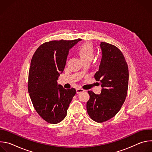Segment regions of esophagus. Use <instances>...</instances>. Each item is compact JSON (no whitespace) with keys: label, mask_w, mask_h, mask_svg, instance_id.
<instances>
[{"label":"esophagus","mask_w":152,"mask_h":152,"mask_svg":"<svg viewBox=\"0 0 152 152\" xmlns=\"http://www.w3.org/2000/svg\"><path fill=\"white\" fill-rule=\"evenodd\" d=\"M84 91H85V90H83V89H82V88H77V89H76V93H77V94H79V93H83V92H84Z\"/></svg>","instance_id":"obj_1"}]
</instances>
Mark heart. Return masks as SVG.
<instances>
[{"label":"heart","instance_id":"obj_1","mask_svg":"<svg viewBox=\"0 0 152 152\" xmlns=\"http://www.w3.org/2000/svg\"><path fill=\"white\" fill-rule=\"evenodd\" d=\"M77 53L83 62L91 61L94 56V48L91 42H85L77 49Z\"/></svg>","mask_w":152,"mask_h":152}]
</instances>
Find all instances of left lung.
Here are the masks:
<instances>
[{
    "label": "left lung",
    "mask_w": 152,
    "mask_h": 152,
    "mask_svg": "<svg viewBox=\"0 0 152 152\" xmlns=\"http://www.w3.org/2000/svg\"><path fill=\"white\" fill-rule=\"evenodd\" d=\"M102 58L94 75L102 87L100 94L88 91L86 111L96 122L103 123L114 117L120 110L127 94L129 70L121 50L115 46L101 42Z\"/></svg>",
    "instance_id": "1"
}]
</instances>
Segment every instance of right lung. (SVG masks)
<instances>
[{"mask_svg": "<svg viewBox=\"0 0 152 152\" xmlns=\"http://www.w3.org/2000/svg\"><path fill=\"white\" fill-rule=\"evenodd\" d=\"M81 39L53 40L40 45L35 52L29 71L28 88L37 113L50 124L66 117L76 91L57 84L59 73L66 66L69 50Z\"/></svg>", "mask_w": 152, "mask_h": 152, "instance_id": "right-lung-1", "label": "right lung"}]
</instances>
